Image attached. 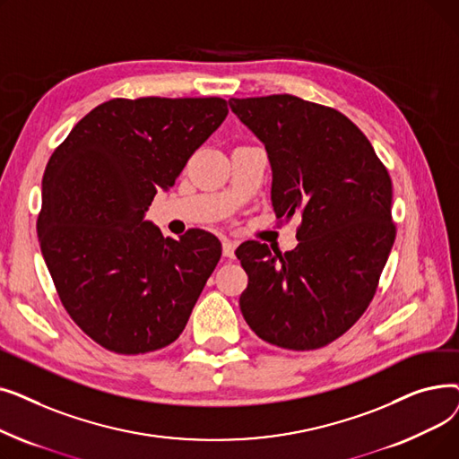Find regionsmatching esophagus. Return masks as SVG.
I'll return each mask as SVG.
<instances>
[{
  "mask_svg": "<svg viewBox=\"0 0 459 459\" xmlns=\"http://www.w3.org/2000/svg\"><path fill=\"white\" fill-rule=\"evenodd\" d=\"M234 242H230V239H223V256L225 258H234Z\"/></svg>",
  "mask_w": 459,
  "mask_h": 459,
  "instance_id": "esophagus-1",
  "label": "esophagus"
}]
</instances>
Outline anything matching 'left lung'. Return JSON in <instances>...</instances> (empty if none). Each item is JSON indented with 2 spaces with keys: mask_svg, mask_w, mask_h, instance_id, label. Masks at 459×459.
Instances as JSON below:
<instances>
[{
  "mask_svg": "<svg viewBox=\"0 0 459 459\" xmlns=\"http://www.w3.org/2000/svg\"><path fill=\"white\" fill-rule=\"evenodd\" d=\"M232 113L266 147L272 204L301 215L299 244L236 249L249 282L247 325L273 346L316 350L344 334L372 301L394 244L393 184L370 141L348 117L292 94L230 99Z\"/></svg>",
  "mask_w": 459,
  "mask_h": 459,
  "instance_id": "obj_1",
  "label": "left lung"
}]
</instances>
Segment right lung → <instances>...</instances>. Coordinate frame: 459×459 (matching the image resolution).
<instances>
[{
    "instance_id": "right-lung-1",
    "label": "right lung",
    "mask_w": 459,
    "mask_h": 459,
    "mask_svg": "<svg viewBox=\"0 0 459 459\" xmlns=\"http://www.w3.org/2000/svg\"><path fill=\"white\" fill-rule=\"evenodd\" d=\"M227 113L223 99H115L48 161L42 256L70 318L106 350L139 355L175 342L220 262L213 234L163 238L144 213Z\"/></svg>"
}]
</instances>
